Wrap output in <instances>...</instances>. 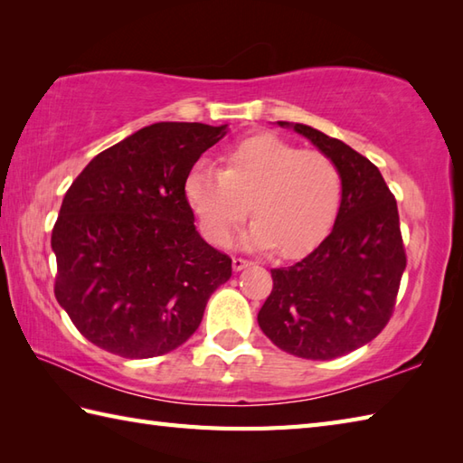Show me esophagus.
Masks as SVG:
<instances>
[{
  "label": "esophagus",
  "mask_w": 463,
  "mask_h": 463,
  "mask_svg": "<svg viewBox=\"0 0 463 463\" xmlns=\"http://www.w3.org/2000/svg\"><path fill=\"white\" fill-rule=\"evenodd\" d=\"M250 260H247V259H241V257H237V259H232V269L234 270H242V269H247V267H250Z\"/></svg>",
  "instance_id": "1"
}]
</instances>
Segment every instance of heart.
<instances>
[{
    "mask_svg": "<svg viewBox=\"0 0 463 463\" xmlns=\"http://www.w3.org/2000/svg\"><path fill=\"white\" fill-rule=\"evenodd\" d=\"M222 163V171L194 165L184 179L206 239L229 242L249 204L254 221L241 239L244 247L300 257L326 237L342 199L338 166L326 155L260 133L229 146Z\"/></svg>",
    "mask_w": 463,
    "mask_h": 463,
    "instance_id": "heart-1",
    "label": "heart"
}]
</instances>
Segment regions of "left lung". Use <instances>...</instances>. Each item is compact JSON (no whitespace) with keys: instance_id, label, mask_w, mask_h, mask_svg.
<instances>
[{"instance_id":"left-lung-1","label":"left lung","mask_w":463,"mask_h":463,"mask_svg":"<svg viewBox=\"0 0 463 463\" xmlns=\"http://www.w3.org/2000/svg\"><path fill=\"white\" fill-rule=\"evenodd\" d=\"M338 166L342 201L332 231L308 257L274 269L259 326L284 352L332 360L368 344L394 310L406 252L394 194L376 165L302 123L279 121Z\"/></svg>"}]
</instances>
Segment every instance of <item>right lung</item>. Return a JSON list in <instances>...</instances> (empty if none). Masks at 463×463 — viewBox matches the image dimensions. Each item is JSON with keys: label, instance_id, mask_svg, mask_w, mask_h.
<instances>
[{"label": "right lung", "instance_id": "add662e5", "mask_svg": "<svg viewBox=\"0 0 463 463\" xmlns=\"http://www.w3.org/2000/svg\"><path fill=\"white\" fill-rule=\"evenodd\" d=\"M226 127L155 123L99 153L52 232L55 298L83 336L123 358L179 348L232 260L194 226L184 179Z\"/></svg>", "mask_w": 463, "mask_h": 463}]
</instances>
